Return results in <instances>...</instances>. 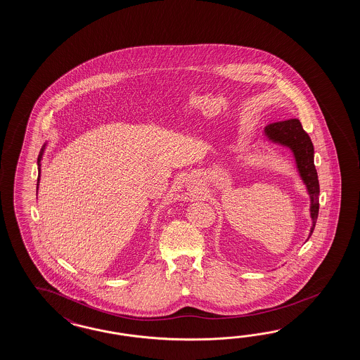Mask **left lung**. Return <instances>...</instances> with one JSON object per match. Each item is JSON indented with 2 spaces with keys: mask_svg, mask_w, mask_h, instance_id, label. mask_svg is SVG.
<instances>
[{
  "mask_svg": "<svg viewBox=\"0 0 360 360\" xmlns=\"http://www.w3.org/2000/svg\"><path fill=\"white\" fill-rule=\"evenodd\" d=\"M264 131L269 141L289 147L295 156L299 173L307 186L308 193L311 198V217L314 221V225L311 228L312 234L319 216L320 186L314 164V144L311 141V138L307 132L303 130L302 123L299 122L297 118L269 123Z\"/></svg>",
  "mask_w": 360,
  "mask_h": 360,
  "instance_id": "1",
  "label": "left lung"
}]
</instances>
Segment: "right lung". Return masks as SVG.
<instances>
[{"instance_id":"right-lung-1","label":"right lung","mask_w":360,"mask_h":360,"mask_svg":"<svg viewBox=\"0 0 360 360\" xmlns=\"http://www.w3.org/2000/svg\"><path fill=\"white\" fill-rule=\"evenodd\" d=\"M41 156H43V149H41V152H40V155H39V158H37L39 167H40V160H41ZM39 179H40V169H39V176H37V186H39Z\"/></svg>"}]
</instances>
